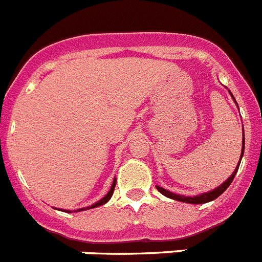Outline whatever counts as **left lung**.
<instances>
[{
    "instance_id": "left-lung-1",
    "label": "left lung",
    "mask_w": 262,
    "mask_h": 262,
    "mask_svg": "<svg viewBox=\"0 0 262 262\" xmlns=\"http://www.w3.org/2000/svg\"><path fill=\"white\" fill-rule=\"evenodd\" d=\"M231 96H232V94H231ZM232 98H233V96H232ZM235 102H236V101H235ZM243 134H244V131H243ZM243 155H244V138H243V147H242V155H240V161H242ZM240 161H239V165H240ZM239 165L236 166L235 172H233L232 174H231V177L228 178V180H226V181H224L223 184L221 185V186H217L216 189H214V190H211V191H207V193L200 194V195L185 196V195H180V194L172 193V191L166 190V189H164V187H160V186H156V187H157V190H159L160 193L163 194V195L168 196V198H170V200L180 201V202L193 203V205H201V203L211 202V201H214L215 198H217V196L221 195V194H223L224 191L227 190V187L230 186L231 182H232L233 178H235L236 173H237V169H239Z\"/></svg>"
}]
</instances>
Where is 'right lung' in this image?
I'll return each mask as SVG.
<instances>
[{
  "mask_svg": "<svg viewBox=\"0 0 262 262\" xmlns=\"http://www.w3.org/2000/svg\"><path fill=\"white\" fill-rule=\"evenodd\" d=\"M115 184H117V180H114V182H113V185H111V189H110V191H108V193L106 194L105 196H103L102 200H99L98 202H97V203H94V205H92V206H89V207H84V209H78L77 211H84V210L94 209V207H98V206H102V205H105V203L107 202V201H110L111 195H113V193H114V187H115ZM67 212H72V211H69V210H67Z\"/></svg>",
  "mask_w": 262,
  "mask_h": 262,
  "instance_id": "right-lung-1",
  "label": "right lung"
}]
</instances>
